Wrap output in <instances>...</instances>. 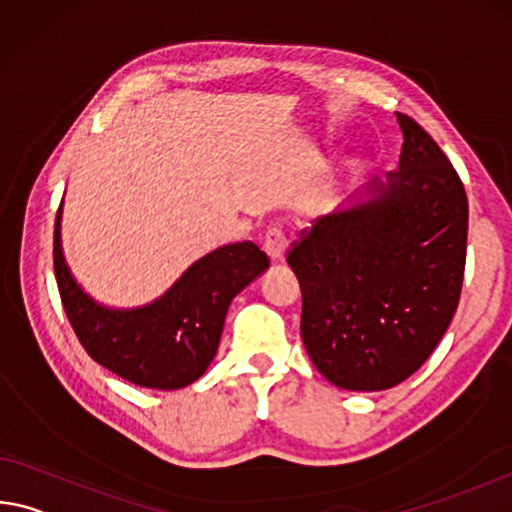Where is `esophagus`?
I'll use <instances>...</instances> for the list:
<instances>
[{"label":"esophagus","mask_w":512,"mask_h":512,"mask_svg":"<svg viewBox=\"0 0 512 512\" xmlns=\"http://www.w3.org/2000/svg\"><path fill=\"white\" fill-rule=\"evenodd\" d=\"M287 248H289V243H287L285 234H282V230H275V227H273V230L266 232V237H264V253L269 255V259H271L273 264L285 262Z\"/></svg>","instance_id":"1"}]
</instances>
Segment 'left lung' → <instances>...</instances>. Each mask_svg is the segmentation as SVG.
Listing matches in <instances>:
<instances>
[{
  "mask_svg": "<svg viewBox=\"0 0 512 512\" xmlns=\"http://www.w3.org/2000/svg\"><path fill=\"white\" fill-rule=\"evenodd\" d=\"M399 168L316 221L289 250L305 351L335 387L380 392L412 376L456 314L467 196L421 125L396 113Z\"/></svg>",
  "mask_w": 512,
  "mask_h": 512,
  "instance_id": "8db88e82",
  "label": "left lung"
}]
</instances>
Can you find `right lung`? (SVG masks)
I'll list each match as a JSON object with an SVG mask.
<instances>
[{"mask_svg": "<svg viewBox=\"0 0 512 512\" xmlns=\"http://www.w3.org/2000/svg\"><path fill=\"white\" fill-rule=\"evenodd\" d=\"M61 212L54 225V273L63 310L81 346L104 369L150 389H182L218 351L232 298L269 269L253 241L230 243L193 262L173 287L139 307H109L86 294L63 255Z\"/></svg>", "mask_w": 512, "mask_h": 512, "instance_id": "add662e5", "label": "right lung"}]
</instances>
